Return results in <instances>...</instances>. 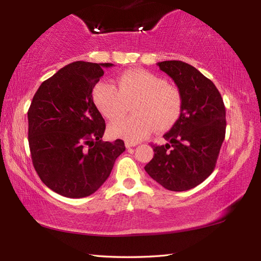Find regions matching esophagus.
Wrapping results in <instances>:
<instances>
[{"label":"esophagus","instance_id":"1","mask_svg":"<svg viewBox=\"0 0 261 261\" xmlns=\"http://www.w3.org/2000/svg\"><path fill=\"white\" fill-rule=\"evenodd\" d=\"M137 145H138V142H131V141H125V147H126V148L136 147Z\"/></svg>","mask_w":261,"mask_h":261}]
</instances>
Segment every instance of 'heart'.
I'll return each instance as SVG.
<instances>
[{"label":"heart","instance_id":"heart-1","mask_svg":"<svg viewBox=\"0 0 261 261\" xmlns=\"http://www.w3.org/2000/svg\"><path fill=\"white\" fill-rule=\"evenodd\" d=\"M115 85L98 82L93 88V101L105 118L114 119L126 109V103L135 99L132 112L109 125V134L114 138L138 142L156 126L158 131L173 127L181 114V95L175 86L163 77L145 69H129L116 77Z\"/></svg>","mask_w":261,"mask_h":261}]
</instances>
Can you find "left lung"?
I'll list each match as a JSON object with an SVG mask.
<instances>
[{
    "mask_svg": "<svg viewBox=\"0 0 261 261\" xmlns=\"http://www.w3.org/2000/svg\"><path fill=\"white\" fill-rule=\"evenodd\" d=\"M173 79L181 95V114L164 135L168 143L153 145L145 166L152 179L169 191L191 190L212 174L225 137V108L212 81L180 60L157 64Z\"/></svg>",
    "mask_w": 261,
    "mask_h": 261,
    "instance_id": "8db88e82",
    "label": "left lung"
}]
</instances>
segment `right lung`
<instances>
[{"instance_id":"right-lung-1","label":"right lung","mask_w":261,"mask_h":261,"mask_svg":"<svg viewBox=\"0 0 261 261\" xmlns=\"http://www.w3.org/2000/svg\"><path fill=\"white\" fill-rule=\"evenodd\" d=\"M113 64L75 62L40 85L28 111L32 164L43 184L70 198L90 196L108 179L124 142L102 141L105 121L94 86Z\"/></svg>"}]
</instances>
